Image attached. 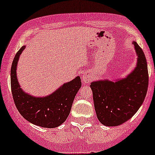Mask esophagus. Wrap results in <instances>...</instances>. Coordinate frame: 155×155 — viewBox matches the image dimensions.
Returning <instances> with one entry per match:
<instances>
[{
  "label": "esophagus",
  "instance_id": "esophagus-1",
  "mask_svg": "<svg viewBox=\"0 0 155 155\" xmlns=\"http://www.w3.org/2000/svg\"><path fill=\"white\" fill-rule=\"evenodd\" d=\"M82 82L85 84L86 83H88L89 82H91V75L88 74L87 73H85L82 74Z\"/></svg>",
  "mask_w": 155,
  "mask_h": 155
}]
</instances>
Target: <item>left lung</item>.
<instances>
[{
	"label": "left lung",
	"mask_w": 155,
	"mask_h": 155,
	"mask_svg": "<svg viewBox=\"0 0 155 155\" xmlns=\"http://www.w3.org/2000/svg\"><path fill=\"white\" fill-rule=\"evenodd\" d=\"M137 55V66L124 78L94 81V109L98 120L107 127L118 126L132 118L143 104L148 85L147 61L143 49L133 41Z\"/></svg>",
	"instance_id": "obj_1"
}]
</instances>
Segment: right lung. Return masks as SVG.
<instances>
[{
  "label": "right lung",
  "instance_id": "add662e5",
  "mask_svg": "<svg viewBox=\"0 0 155 155\" xmlns=\"http://www.w3.org/2000/svg\"><path fill=\"white\" fill-rule=\"evenodd\" d=\"M25 46L15 54L11 67V90L17 109L24 118L35 125L54 128L68 118L74 98L82 86L79 76L63 84L51 94L36 97L24 91L17 79V64Z\"/></svg>",
  "mask_w": 155,
  "mask_h": 155
}]
</instances>
